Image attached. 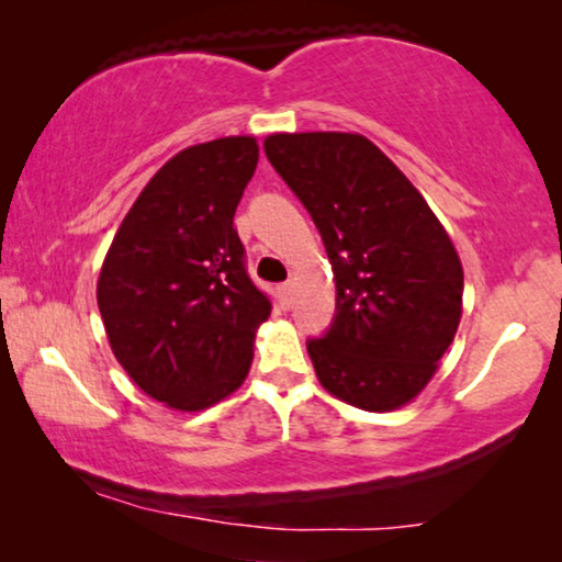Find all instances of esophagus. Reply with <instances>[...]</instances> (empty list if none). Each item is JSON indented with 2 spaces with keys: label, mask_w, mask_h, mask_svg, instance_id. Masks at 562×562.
Listing matches in <instances>:
<instances>
[{
  "label": "esophagus",
  "mask_w": 562,
  "mask_h": 562,
  "mask_svg": "<svg viewBox=\"0 0 562 562\" xmlns=\"http://www.w3.org/2000/svg\"><path fill=\"white\" fill-rule=\"evenodd\" d=\"M279 294L289 302V296H291V283H281V286H279Z\"/></svg>",
  "instance_id": "34e87169"
}]
</instances>
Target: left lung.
<instances>
[{
    "label": "left lung",
    "mask_w": 562,
    "mask_h": 562,
    "mask_svg": "<svg viewBox=\"0 0 562 562\" xmlns=\"http://www.w3.org/2000/svg\"><path fill=\"white\" fill-rule=\"evenodd\" d=\"M271 166L325 240L337 314L306 350L322 386L366 412L414 402L463 314V266L448 229L398 166L358 133H273Z\"/></svg>",
    "instance_id": "obj_1"
}]
</instances>
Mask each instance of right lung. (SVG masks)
Masks as SVG:
<instances>
[{
    "instance_id": "right-lung-1",
    "label": "right lung",
    "mask_w": 562,
    "mask_h": 562,
    "mask_svg": "<svg viewBox=\"0 0 562 562\" xmlns=\"http://www.w3.org/2000/svg\"><path fill=\"white\" fill-rule=\"evenodd\" d=\"M256 166L252 135L179 150L145 183L104 256L97 304L106 340L168 409H210L240 389L271 317L233 227Z\"/></svg>"
}]
</instances>
